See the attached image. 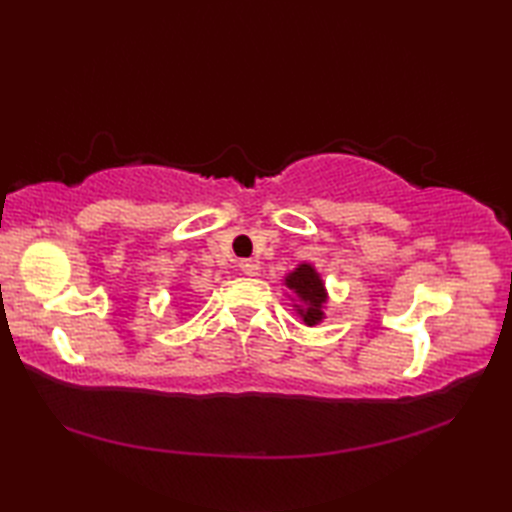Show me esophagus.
<instances>
[{"instance_id":"obj_1","label":"esophagus","mask_w":512,"mask_h":512,"mask_svg":"<svg viewBox=\"0 0 512 512\" xmlns=\"http://www.w3.org/2000/svg\"><path fill=\"white\" fill-rule=\"evenodd\" d=\"M239 270H242V273L248 277H255V275H259V264L253 262V259H244V262H239Z\"/></svg>"}]
</instances>
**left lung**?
I'll use <instances>...</instances> for the list:
<instances>
[{
    "label": "left lung",
    "instance_id": "obj_1",
    "mask_svg": "<svg viewBox=\"0 0 512 512\" xmlns=\"http://www.w3.org/2000/svg\"><path fill=\"white\" fill-rule=\"evenodd\" d=\"M284 286L290 290L292 308L301 317V321L314 328L325 319V303H328V290L317 268L303 262L284 277Z\"/></svg>",
    "mask_w": 512,
    "mask_h": 512
}]
</instances>
